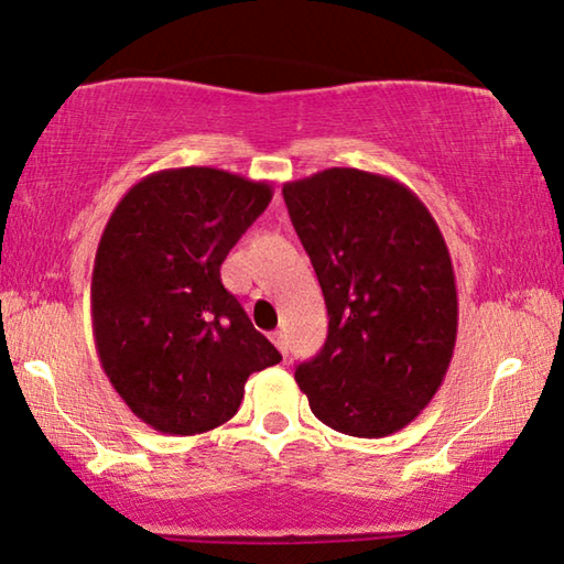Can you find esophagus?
Instances as JSON below:
<instances>
[{"mask_svg": "<svg viewBox=\"0 0 564 564\" xmlns=\"http://www.w3.org/2000/svg\"><path fill=\"white\" fill-rule=\"evenodd\" d=\"M270 337H272V343L276 345V350H280L282 355H288V337H284V333L274 330Z\"/></svg>", "mask_w": 564, "mask_h": 564, "instance_id": "34e87169", "label": "esophagus"}]
</instances>
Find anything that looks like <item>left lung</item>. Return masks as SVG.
Wrapping results in <instances>:
<instances>
[{"instance_id": "8db88e82", "label": "left lung", "mask_w": 564, "mask_h": 564, "mask_svg": "<svg viewBox=\"0 0 564 564\" xmlns=\"http://www.w3.org/2000/svg\"><path fill=\"white\" fill-rule=\"evenodd\" d=\"M327 305V340L294 370L325 426L383 438L444 383L458 327L448 247L409 186L325 169L282 186Z\"/></svg>"}]
</instances>
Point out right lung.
I'll return each instance as SVG.
<instances>
[{"instance_id":"right-lung-1","label":"right lung","mask_w":564,"mask_h":564,"mask_svg":"<svg viewBox=\"0 0 564 564\" xmlns=\"http://www.w3.org/2000/svg\"><path fill=\"white\" fill-rule=\"evenodd\" d=\"M272 202L267 181L186 166L120 198L93 264L100 366L151 429L194 436L239 411L247 378L282 355L221 284V262Z\"/></svg>"}]
</instances>
